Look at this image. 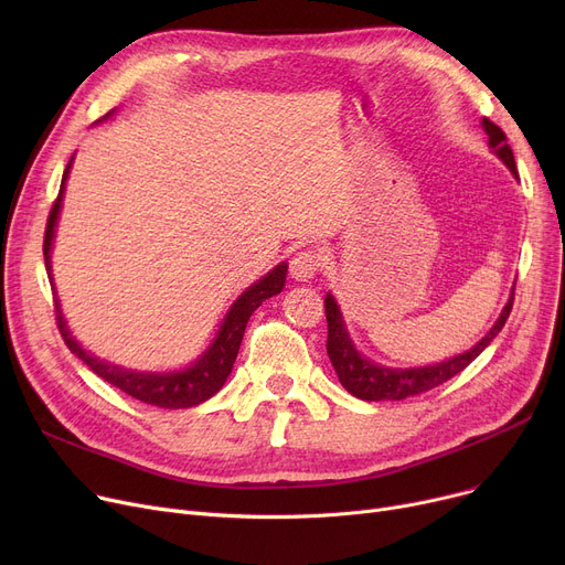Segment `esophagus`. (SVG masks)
Here are the masks:
<instances>
[{"mask_svg": "<svg viewBox=\"0 0 565 565\" xmlns=\"http://www.w3.org/2000/svg\"><path fill=\"white\" fill-rule=\"evenodd\" d=\"M320 270V254L313 249H300L290 258V275L300 281L313 279Z\"/></svg>", "mask_w": 565, "mask_h": 565, "instance_id": "obj_1", "label": "esophagus"}]
</instances>
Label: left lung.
I'll return each instance as SVG.
<instances>
[{
    "mask_svg": "<svg viewBox=\"0 0 565 565\" xmlns=\"http://www.w3.org/2000/svg\"><path fill=\"white\" fill-rule=\"evenodd\" d=\"M483 128L488 132V141L494 148V153L503 162H507L509 169L518 175L515 158H513L511 146L507 143V135H503V130L497 124H492L490 118H483ZM513 295H511L509 305L503 307L499 320L494 322V328L477 345L458 354V358L439 362L435 366H424V369H384V366H377V364L364 360L362 354L352 348L348 332L343 328L339 307H337L332 295H328V298H324V316H328L330 362H332L343 387L352 396H358L362 401H401L407 396L424 394L428 390L439 387V384L451 380L460 371H465L490 345V341L501 332V328L507 324V320L511 316Z\"/></svg>",
    "mask_w": 565,
    "mask_h": 565,
    "instance_id": "obj_1",
    "label": "left lung"
}]
</instances>
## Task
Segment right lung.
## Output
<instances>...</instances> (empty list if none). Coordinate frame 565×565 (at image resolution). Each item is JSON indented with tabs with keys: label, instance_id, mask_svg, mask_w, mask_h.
<instances>
[{
	"label": "right lung",
	"instance_id": "obj_1",
	"mask_svg": "<svg viewBox=\"0 0 565 565\" xmlns=\"http://www.w3.org/2000/svg\"><path fill=\"white\" fill-rule=\"evenodd\" d=\"M109 116V114H107ZM68 169L71 162L64 171L62 178V188H58V194L52 203V211L47 215V224H45V235H43V256H45V270L50 273V247H52V237H54V226H56V217H58V207H62V196H64V185L68 178ZM286 270L288 265L281 263L277 265L270 275H265L260 281H256L252 288H247L241 298L235 300V305L231 307V311L226 313L222 328L217 332V339L213 341V345L207 348L201 360L178 373H135V371H126L111 366L107 362H100L92 354L84 352L77 341L71 337L62 309H58V302L54 300V316H56V328L62 332V339L66 341L68 350L75 352L77 358L92 369L98 377H103L105 382L114 384L116 390L126 392L128 396L146 403V405H156V407H167V409H181V407H192L199 405L203 401L211 398L213 394H217L222 390V384L226 382L233 362L237 358V350H241L243 343V334L247 322L252 318V313L273 295L281 292L284 284H286ZM50 284H52V275Z\"/></svg>",
	"mask_w": 565,
	"mask_h": 565
}]
</instances>
